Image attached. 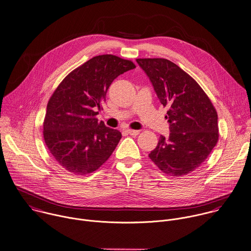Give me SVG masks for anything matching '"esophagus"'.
<instances>
[{"instance_id": "esophagus-1", "label": "esophagus", "mask_w": 251, "mask_h": 251, "mask_svg": "<svg viewBox=\"0 0 251 251\" xmlns=\"http://www.w3.org/2000/svg\"><path fill=\"white\" fill-rule=\"evenodd\" d=\"M127 133H128L129 135H131V136H137V135H139L140 131H138V130H131V129H128V130H127Z\"/></svg>"}]
</instances>
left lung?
Returning a JSON list of instances; mask_svg holds the SVG:
<instances>
[{"instance_id":"obj_1","label":"left lung","mask_w":251,"mask_h":251,"mask_svg":"<svg viewBox=\"0 0 251 251\" xmlns=\"http://www.w3.org/2000/svg\"><path fill=\"white\" fill-rule=\"evenodd\" d=\"M157 98L168 108L169 137L149 154L164 173L180 177L200 167L218 142V115L201 86L165 58H138Z\"/></svg>"}]
</instances>
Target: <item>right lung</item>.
I'll list each match as a JSON object with an SVG mask.
<instances>
[{"label": "right lung", "mask_w": 251, "mask_h": 251, "mask_svg": "<svg viewBox=\"0 0 251 251\" xmlns=\"http://www.w3.org/2000/svg\"><path fill=\"white\" fill-rule=\"evenodd\" d=\"M135 64L112 54L95 56L70 72L50 97L44 140L65 170L85 175L99 169L117 147L121 133L96 115L114 79Z\"/></svg>", "instance_id": "right-lung-1"}]
</instances>
